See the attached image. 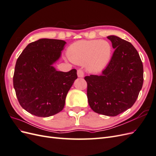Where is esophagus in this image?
Listing matches in <instances>:
<instances>
[{
  "label": "esophagus",
  "instance_id": "1",
  "mask_svg": "<svg viewBox=\"0 0 156 156\" xmlns=\"http://www.w3.org/2000/svg\"><path fill=\"white\" fill-rule=\"evenodd\" d=\"M77 76L78 77H84V72L81 69H78L77 70Z\"/></svg>",
  "mask_w": 156,
  "mask_h": 156
}]
</instances>
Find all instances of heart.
Instances as JSON below:
<instances>
[{"label": "heart", "instance_id": "1", "mask_svg": "<svg viewBox=\"0 0 156 156\" xmlns=\"http://www.w3.org/2000/svg\"><path fill=\"white\" fill-rule=\"evenodd\" d=\"M69 59L74 64H85L90 72L97 73L104 69L109 62L112 48L105 40H79L68 49Z\"/></svg>", "mask_w": 156, "mask_h": 156}]
</instances>
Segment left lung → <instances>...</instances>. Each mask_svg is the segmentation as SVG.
I'll return each mask as SVG.
<instances>
[{
    "instance_id": "obj_1",
    "label": "left lung",
    "mask_w": 156,
    "mask_h": 156,
    "mask_svg": "<svg viewBox=\"0 0 156 156\" xmlns=\"http://www.w3.org/2000/svg\"><path fill=\"white\" fill-rule=\"evenodd\" d=\"M107 37L115 49L109 63L101 75H91L84 79L92 109L98 114L115 116L136 101L143 84V66L131 43L115 35Z\"/></svg>"
}]
</instances>
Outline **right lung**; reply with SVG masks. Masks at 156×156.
Wrapping results in <instances>:
<instances>
[{"label":"right lung","mask_w":156,"mask_h":156,"mask_svg":"<svg viewBox=\"0 0 156 156\" xmlns=\"http://www.w3.org/2000/svg\"><path fill=\"white\" fill-rule=\"evenodd\" d=\"M66 42L42 38L29 44L17 60L13 87L21 106L30 114L49 117L64 107L67 94L77 79V70L57 71Z\"/></svg>","instance_id":"right-lung-1"}]
</instances>
